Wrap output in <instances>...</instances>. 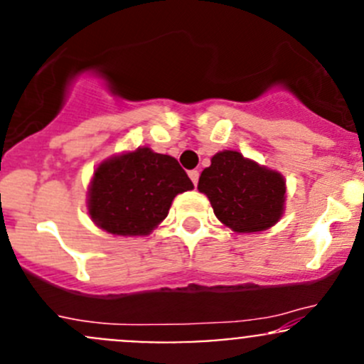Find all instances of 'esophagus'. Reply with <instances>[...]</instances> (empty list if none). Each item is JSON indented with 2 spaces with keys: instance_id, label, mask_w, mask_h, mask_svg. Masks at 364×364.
I'll return each mask as SVG.
<instances>
[{
  "instance_id": "esophagus-1",
  "label": "esophagus",
  "mask_w": 364,
  "mask_h": 364,
  "mask_svg": "<svg viewBox=\"0 0 364 364\" xmlns=\"http://www.w3.org/2000/svg\"><path fill=\"white\" fill-rule=\"evenodd\" d=\"M188 176H190V179L193 181V185L197 186V183H199V171H190Z\"/></svg>"
}]
</instances>
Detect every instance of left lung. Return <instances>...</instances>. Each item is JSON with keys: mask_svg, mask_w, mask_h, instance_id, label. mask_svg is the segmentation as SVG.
Wrapping results in <instances>:
<instances>
[{"mask_svg": "<svg viewBox=\"0 0 364 364\" xmlns=\"http://www.w3.org/2000/svg\"><path fill=\"white\" fill-rule=\"evenodd\" d=\"M197 188L208 196L216 218L234 232H260L284 215V176L237 151L216 153Z\"/></svg>", "mask_w": 364, "mask_h": 364, "instance_id": "obj_1", "label": "left lung"}]
</instances>
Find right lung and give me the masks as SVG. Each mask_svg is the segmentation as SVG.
Returning a JSON list of instances; mask_svg holds the SVG:
<instances>
[{
  "label": "right lung",
  "instance_id": "1",
  "mask_svg": "<svg viewBox=\"0 0 364 364\" xmlns=\"http://www.w3.org/2000/svg\"><path fill=\"white\" fill-rule=\"evenodd\" d=\"M192 188L178 160L137 148L98 165L87 190V213L116 236H146L168 215L174 197Z\"/></svg>",
  "mask_w": 364,
  "mask_h": 364
}]
</instances>
